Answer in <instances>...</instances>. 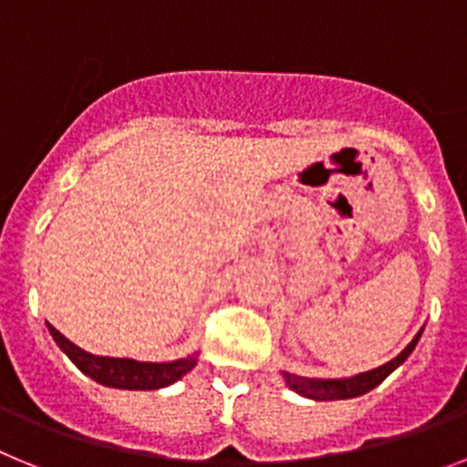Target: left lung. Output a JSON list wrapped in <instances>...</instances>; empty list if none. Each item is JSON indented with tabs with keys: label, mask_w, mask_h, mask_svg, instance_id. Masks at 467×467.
Wrapping results in <instances>:
<instances>
[{
	"label": "left lung",
	"mask_w": 467,
	"mask_h": 467,
	"mask_svg": "<svg viewBox=\"0 0 467 467\" xmlns=\"http://www.w3.org/2000/svg\"><path fill=\"white\" fill-rule=\"evenodd\" d=\"M420 334L413 336V340L404 348L395 359H390L388 364L379 368H371V371H364V374L350 376V379H307V376H296L289 374V371H282L284 383L289 385V390L298 392L301 397H307V400H317V402H331V400H352V397H362L367 395L368 390H374L376 385L383 383L388 376L395 371L397 367H402L407 362V357L411 355L413 348L419 346Z\"/></svg>",
	"instance_id": "left-lung-1"
}]
</instances>
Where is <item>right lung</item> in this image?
I'll return each instance as SVG.
<instances>
[{
    "label": "right lung",
    "instance_id": "1",
    "mask_svg": "<svg viewBox=\"0 0 467 467\" xmlns=\"http://www.w3.org/2000/svg\"><path fill=\"white\" fill-rule=\"evenodd\" d=\"M47 327L51 338L56 340V346L70 357V362L82 374H87L88 379L105 385V388H117V390H160V388L181 380L190 368L197 367V355H200V352H192V355L173 359V362H138V359H129V357L91 355V352L82 350L72 340L65 338L48 322Z\"/></svg>",
    "mask_w": 467,
    "mask_h": 467
}]
</instances>
